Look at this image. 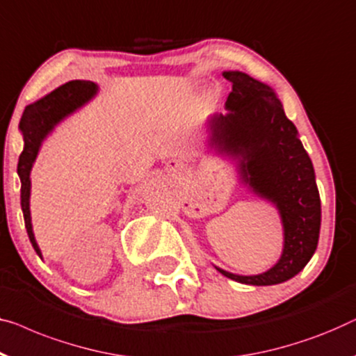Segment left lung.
Segmentation results:
<instances>
[{
  "label": "left lung",
  "instance_id": "left-lung-1",
  "mask_svg": "<svg viewBox=\"0 0 356 356\" xmlns=\"http://www.w3.org/2000/svg\"><path fill=\"white\" fill-rule=\"evenodd\" d=\"M233 83L226 99L229 114L210 122L212 144L242 157L244 181L257 194L271 199L284 225V250L277 264L264 275L239 276L216 268L242 284L271 286L296 276L315 254L321 200L315 170L297 138V128L286 117L270 86L242 72H225Z\"/></svg>",
  "mask_w": 356,
  "mask_h": 356
}]
</instances>
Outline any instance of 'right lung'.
<instances>
[{"label": "right lung", "mask_w": 356, "mask_h": 356, "mask_svg": "<svg viewBox=\"0 0 356 356\" xmlns=\"http://www.w3.org/2000/svg\"><path fill=\"white\" fill-rule=\"evenodd\" d=\"M96 92V85L86 80H72L69 83L59 86L58 90L49 92L43 99L25 107L22 118H20V130L24 133V151L19 157L17 172L20 177V205H22L25 228H27L29 239L33 249L41 257V252L33 238L32 221H30V168L37 157L40 143L46 136L54 123L70 114L76 107L85 104Z\"/></svg>", "instance_id": "obj_1"}]
</instances>
